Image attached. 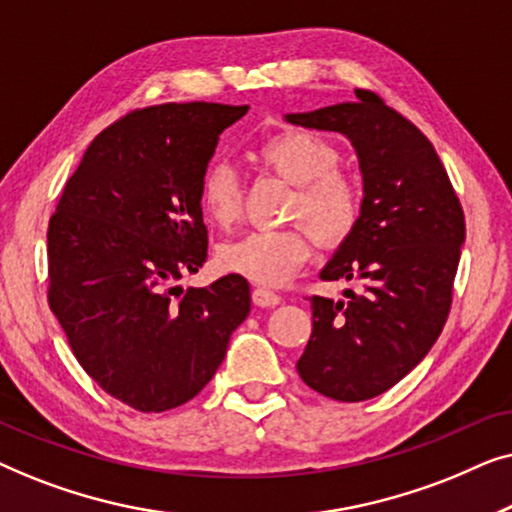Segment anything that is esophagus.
<instances>
[{
	"mask_svg": "<svg viewBox=\"0 0 512 512\" xmlns=\"http://www.w3.org/2000/svg\"><path fill=\"white\" fill-rule=\"evenodd\" d=\"M251 300H254V305L258 307H275L282 303V296H277L275 291L268 289H254L251 291Z\"/></svg>",
	"mask_w": 512,
	"mask_h": 512,
	"instance_id": "1",
	"label": "esophagus"
}]
</instances>
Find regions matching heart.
Listing matches in <instances>:
<instances>
[{
    "label": "heart",
    "mask_w": 512,
    "mask_h": 512,
    "mask_svg": "<svg viewBox=\"0 0 512 512\" xmlns=\"http://www.w3.org/2000/svg\"><path fill=\"white\" fill-rule=\"evenodd\" d=\"M256 158L277 177L296 186L286 205V219L300 223L254 230L223 244L219 265L254 284L279 286L310 258V229L326 247L347 240L361 216V193L356 181L338 167V151L314 132H279L258 146ZM200 205L216 228L228 230L240 221L242 186L228 165H212L205 172L200 181Z\"/></svg>",
    "instance_id": "b5f03b06"
}]
</instances>
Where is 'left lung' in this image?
Listing matches in <instances>:
<instances>
[{"label": "left lung", "instance_id": "8db88e82", "mask_svg": "<svg viewBox=\"0 0 512 512\" xmlns=\"http://www.w3.org/2000/svg\"><path fill=\"white\" fill-rule=\"evenodd\" d=\"M356 102L289 114L345 135L363 174L361 216L321 279H359L347 300L312 296V335L296 368L333 401L384 394L429 354L452 305L464 209L433 144L373 90Z\"/></svg>", "mask_w": 512, "mask_h": 512}]
</instances>
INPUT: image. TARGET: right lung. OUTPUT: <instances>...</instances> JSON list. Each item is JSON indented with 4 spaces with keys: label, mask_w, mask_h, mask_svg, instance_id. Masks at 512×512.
I'll list each match as a JSON object with an SVG mask.
<instances>
[{
    "label": "right lung",
    "mask_w": 512,
    "mask_h": 512,
    "mask_svg": "<svg viewBox=\"0 0 512 512\" xmlns=\"http://www.w3.org/2000/svg\"><path fill=\"white\" fill-rule=\"evenodd\" d=\"M249 107L158 104L93 139L48 221V305L81 368L139 412L198 396L251 310L240 275L174 286L207 261L200 181Z\"/></svg>",
    "instance_id": "right-lung-1"
}]
</instances>
